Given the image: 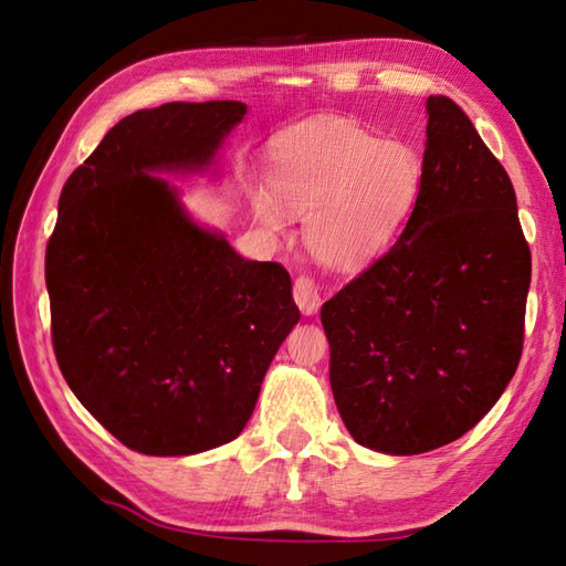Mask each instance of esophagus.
<instances>
[{"label":"esophagus","instance_id":"obj_1","mask_svg":"<svg viewBox=\"0 0 566 566\" xmlns=\"http://www.w3.org/2000/svg\"><path fill=\"white\" fill-rule=\"evenodd\" d=\"M294 302L296 306L304 311L306 316L316 314V311L321 308L323 298H321V292H318V284L314 282V276L308 274H298L294 280Z\"/></svg>","mask_w":566,"mask_h":566}]
</instances>
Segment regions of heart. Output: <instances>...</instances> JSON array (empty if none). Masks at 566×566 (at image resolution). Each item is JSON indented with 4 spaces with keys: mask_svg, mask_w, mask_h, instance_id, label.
Wrapping results in <instances>:
<instances>
[{
    "mask_svg": "<svg viewBox=\"0 0 566 566\" xmlns=\"http://www.w3.org/2000/svg\"><path fill=\"white\" fill-rule=\"evenodd\" d=\"M268 182L272 195H252L258 219L282 231L286 213L304 216L311 255L353 272L401 235L423 191V160L408 143L350 118H321L276 140Z\"/></svg>",
    "mask_w": 566,
    "mask_h": 566,
    "instance_id": "obj_1",
    "label": "heart"
}]
</instances>
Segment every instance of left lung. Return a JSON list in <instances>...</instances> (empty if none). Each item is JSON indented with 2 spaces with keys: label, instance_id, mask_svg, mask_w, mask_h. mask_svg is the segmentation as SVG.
Masks as SVG:
<instances>
[{
  "label": "left lung",
  "instance_id": "left-lung-1",
  "mask_svg": "<svg viewBox=\"0 0 566 566\" xmlns=\"http://www.w3.org/2000/svg\"><path fill=\"white\" fill-rule=\"evenodd\" d=\"M423 191L403 233L321 308L331 387L369 450L472 430L523 355L531 248L509 172L448 97H428Z\"/></svg>",
  "mask_w": 566,
  "mask_h": 566
}]
</instances>
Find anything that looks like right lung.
<instances>
[{"instance_id":"1","label":"right lung","mask_w":566,"mask_h":566,"mask_svg":"<svg viewBox=\"0 0 566 566\" xmlns=\"http://www.w3.org/2000/svg\"><path fill=\"white\" fill-rule=\"evenodd\" d=\"M248 106L170 102L122 118L67 177L45 248L57 367L126 448L197 454L255 411L298 321L280 262L243 260L153 172L207 167Z\"/></svg>"}]
</instances>
